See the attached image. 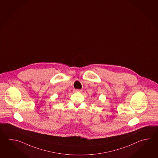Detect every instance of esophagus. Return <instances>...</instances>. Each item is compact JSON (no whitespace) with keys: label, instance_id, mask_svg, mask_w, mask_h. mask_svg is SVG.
<instances>
[{"label":"esophagus","instance_id":"34e87169","mask_svg":"<svg viewBox=\"0 0 158 158\" xmlns=\"http://www.w3.org/2000/svg\"><path fill=\"white\" fill-rule=\"evenodd\" d=\"M74 91H75V92H81L82 91V90L80 89H75Z\"/></svg>","mask_w":158,"mask_h":158}]
</instances>
